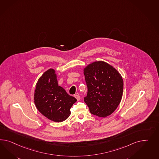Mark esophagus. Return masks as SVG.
I'll return each instance as SVG.
<instances>
[{"label":"esophagus","instance_id":"obj_1","mask_svg":"<svg viewBox=\"0 0 159 159\" xmlns=\"http://www.w3.org/2000/svg\"><path fill=\"white\" fill-rule=\"evenodd\" d=\"M75 97L76 98L77 101H79L80 99V95L79 94L75 95Z\"/></svg>","mask_w":159,"mask_h":159}]
</instances>
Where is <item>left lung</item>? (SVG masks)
Instances as JSON below:
<instances>
[{
    "mask_svg": "<svg viewBox=\"0 0 159 159\" xmlns=\"http://www.w3.org/2000/svg\"><path fill=\"white\" fill-rule=\"evenodd\" d=\"M88 92L84 102L91 113L106 117L120 104L123 92V80L113 66L102 61L87 65L83 69Z\"/></svg>",
    "mask_w": 159,
    "mask_h": 159,
    "instance_id": "1",
    "label": "left lung"
}]
</instances>
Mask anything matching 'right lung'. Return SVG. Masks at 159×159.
<instances>
[{"label":"right lung","mask_w":159,"mask_h":159,"mask_svg":"<svg viewBox=\"0 0 159 159\" xmlns=\"http://www.w3.org/2000/svg\"><path fill=\"white\" fill-rule=\"evenodd\" d=\"M36 108L43 116L55 122H62L70 115V109L77 99L58 86L54 69H48L39 77L34 97Z\"/></svg>","instance_id":"1"}]
</instances>
